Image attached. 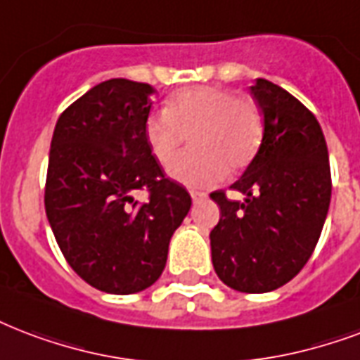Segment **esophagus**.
<instances>
[{
    "label": "esophagus",
    "instance_id": "obj_1",
    "mask_svg": "<svg viewBox=\"0 0 360 360\" xmlns=\"http://www.w3.org/2000/svg\"><path fill=\"white\" fill-rule=\"evenodd\" d=\"M191 196L194 202H200V200H204L207 194H205V192H200V191H191Z\"/></svg>",
    "mask_w": 360,
    "mask_h": 360
}]
</instances>
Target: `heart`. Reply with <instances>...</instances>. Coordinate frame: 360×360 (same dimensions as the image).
<instances>
[{"label": "heart", "instance_id": "b5f03b06", "mask_svg": "<svg viewBox=\"0 0 360 360\" xmlns=\"http://www.w3.org/2000/svg\"><path fill=\"white\" fill-rule=\"evenodd\" d=\"M143 131L150 155L160 164H168L191 137L192 149L172 162L169 175L185 185L211 186L253 162L264 120L253 98L196 86L177 92L166 111L150 113Z\"/></svg>", "mask_w": 360, "mask_h": 360}]
</instances>
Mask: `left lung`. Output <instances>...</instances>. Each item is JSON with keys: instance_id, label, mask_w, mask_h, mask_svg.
I'll list each match as a JSON object with an SVG mask.
<instances>
[{"instance_id": "obj_1", "label": "left lung", "mask_w": 360, "mask_h": 360, "mask_svg": "<svg viewBox=\"0 0 360 360\" xmlns=\"http://www.w3.org/2000/svg\"><path fill=\"white\" fill-rule=\"evenodd\" d=\"M251 94L264 115L262 143L232 188L245 202L211 192L221 219L211 230L217 276L240 292H270L306 266L325 224L333 179L315 115L278 84L257 79Z\"/></svg>"}]
</instances>
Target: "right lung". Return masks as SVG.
<instances>
[{
	"mask_svg": "<svg viewBox=\"0 0 360 360\" xmlns=\"http://www.w3.org/2000/svg\"><path fill=\"white\" fill-rule=\"evenodd\" d=\"M156 90L109 79L60 115L51 141L45 211L62 255L86 283L134 295L160 278L191 194L164 175L145 141ZM147 190V202L133 198Z\"/></svg>",
	"mask_w": 360,
	"mask_h": 360,
	"instance_id": "add662e5",
	"label": "right lung"
}]
</instances>
